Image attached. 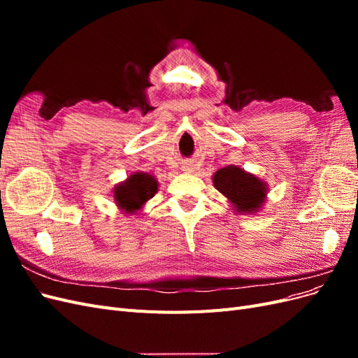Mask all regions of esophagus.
Returning <instances> with one entry per match:
<instances>
[{
	"instance_id": "esophagus-1",
	"label": "esophagus",
	"mask_w": 358,
	"mask_h": 358,
	"mask_svg": "<svg viewBox=\"0 0 358 358\" xmlns=\"http://www.w3.org/2000/svg\"><path fill=\"white\" fill-rule=\"evenodd\" d=\"M187 170H188V169H187Z\"/></svg>"
}]
</instances>
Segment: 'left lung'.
<instances>
[{"label": "left lung", "instance_id": "1", "mask_svg": "<svg viewBox=\"0 0 358 358\" xmlns=\"http://www.w3.org/2000/svg\"><path fill=\"white\" fill-rule=\"evenodd\" d=\"M213 183L216 189L230 199L237 212H254L264 201V183L239 167L220 169L215 173Z\"/></svg>", "mask_w": 358, "mask_h": 358}]
</instances>
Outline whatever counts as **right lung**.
I'll list each match as a JSON object with an SVG mask.
<instances>
[{
  "label": "right lung",
  "instance_id": "add662e5",
  "mask_svg": "<svg viewBox=\"0 0 358 358\" xmlns=\"http://www.w3.org/2000/svg\"><path fill=\"white\" fill-rule=\"evenodd\" d=\"M157 189V180L152 176L146 173H136L129 176L127 182L116 187L115 199L122 209L131 213L136 209H140V206L150 197H154Z\"/></svg>",
  "mask_w": 358,
  "mask_h": 358
}]
</instances>
